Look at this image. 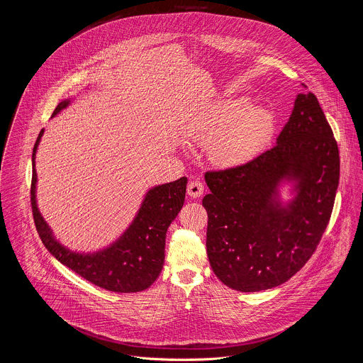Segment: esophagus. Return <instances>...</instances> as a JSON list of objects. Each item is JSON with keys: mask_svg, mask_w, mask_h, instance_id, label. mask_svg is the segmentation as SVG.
<instances>
[{"mask_svg": "<svg viewBox=\"0 0 363 363\" xmlns=\"http://www.w3.org/2000/svg\"><path fill=\"white\" fill-rule=\"evenodd\" d=\"M186 192H188V195L192 196V198L201 196V195L203 194V185H202V182H199V181H191V182L188 184Z\"/></svg>", "mask_w": 363, "mask_h": 363, "instance_id": "esophagus-1", "label": "esophagus"}]
</instances>
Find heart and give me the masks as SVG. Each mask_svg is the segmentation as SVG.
Masks as SVG:
<instances>
[{"instance_id":"obj_1","label":"heart","mask_w":363,"mask_h":363,"mask_svg":"<svg viewBox=\"0 0 363 363\" xmlns=\"http://www.w3.org/2000/svg\"><path fill=\"white\" fill-rule=\"evenodd\" d=\"M275 115L251 106L247 98L219 101L198 115L186 130L192 143L208 145L211 162L219 168L244 165L258 157L275 133Z\"/></svg>"}]
</instances>
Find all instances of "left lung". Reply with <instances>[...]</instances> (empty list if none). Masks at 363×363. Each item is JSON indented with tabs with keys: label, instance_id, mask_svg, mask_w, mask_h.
Wrapping results in <instances>:
<instances>
[{
	"label": "left lung",
	"instance_id": "left-lung-1",
	"mask_svg": "<svg viewBox=\"0 0 363 363\" xmlns=\"http://www.w3.org/2000/svg\"><path fill=\"white\" fill-rule=\"evenodd\" d=\"M339 171L332 128L318 98L303 92L275 147L244 165L205 172L206 252L220 282L258 292L301 271L329 223ZM282 179H292L297 191L286 207L277 199Z\"/></svg>",
	"mask_w": 363,
	"mask_h": 363
}]
</instances>
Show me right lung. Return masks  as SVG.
<instances>
[{
  "mask_svg": "<svg viewBox=\"0 0 363 363\" xmlns=\"http://www.w3.org/2000/svg\"><path fill=\"white\" fill-rule=\"evenodd\" d=\"M68 104L69 99L60 102L52 115H57ZM43 133L44 130H41L33 150L31 208L37 232L45 248L61 264L102 289L131 294L150 288L164 265L167 230L184 205L186 177L150 189L131 226L109 248L95 254L71 252L57 242L37 208L35 152Z\"/></svg>",
  "mask_w": 363,
  "mask_h": 363,
  "instance_id": "1",
  "label": "right lung"
}]
</instances>
